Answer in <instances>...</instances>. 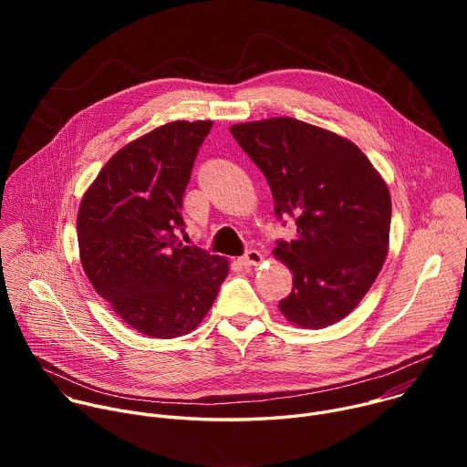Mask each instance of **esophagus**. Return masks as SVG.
<instances>
[{
	"label": "esophagus",
	"instance_id": "34e87169",
	"mask_svg": "<svg viewBox=\"0 0 467 467\" xmlns=\"http://www.w3.org/2000/svg\"><path fill=\"white\" fill-rule=\"evenodd\" d=\"M262 262V253L256 251V249H249L242 258H240V264L245 265V268H249V265H256Z\"/></svg>",
	"mask_w": 467,
	"mask_h": 467
}]
</instances>
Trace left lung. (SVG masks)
<instances>
[{"instance_id":"left-lung-1","label":"left lung","mask_w":467,"mask_h":467,"mask_svg":"<svg viewBox=\"0 0 467 467\" xmlns=\"http://www.w3.org/2000/svg\"><path fill=\"white\" fill-rule=\"evenodd\" d=\"M272 188L275 214L292 216L296 240L275 256L294 272L285 317L323 328L346 317L375 283L388 254L391 199L369 159L348 139L296 118L231 125Z\"/></svg>"}]
</instances>
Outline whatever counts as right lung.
<instances>
[{
    "label": "right lung",
    "mask_w": 467,
    "mask_h": 467,
    "mask_svg": "<svg viewBox=\"0 0 467 467\" xmlns=\"http://www.w3.org/2000/svg\"><path fill=\"white\" fill-rule=\"evenodd\" d=\"M213 121H171L121 148L78 214L79 254L94 290L153 338L188 335L211 310L229 262L184 245L182 195Z\"/></svg>",
    "instance_id": "add662e5"
}]
</instances>
